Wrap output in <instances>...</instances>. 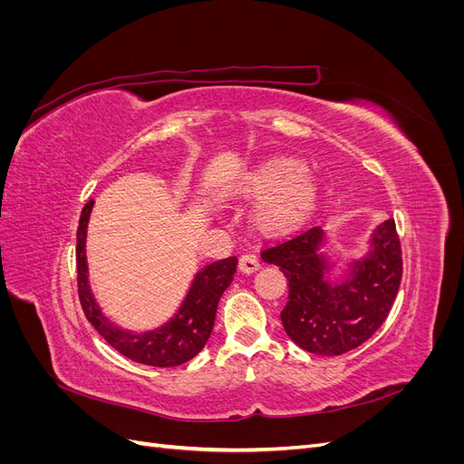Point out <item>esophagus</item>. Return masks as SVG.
<instances>
[{
  "label": "esophagus",
  "instance_id": "esophagus-1",
  "mask_svg": "<svg viewBox=\"0 0 464 464\" xmlns=\"http://www.w3.org/2000/svg\"><path fill=\"white\" fill-rule=\"evenodd\" d=\"M259 259H257V256L256 254H244L242 257H240V271L242 273H246V275H249V273H256L257 269H259Z\"/></svg>",
  "mask_w": 464,
  "mask_h": 464
}]
</instances>
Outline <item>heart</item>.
Instances as JSON below:
<instances>
[{
    "label": "heart",
    "mask_w": 464,
    "mask_h": 464,
    "mask_svg": "<svg viewBox=\"0 0 464 464\" xmlns=\"http://www.w3.org/2000/svg\"><path fill=\"white\" fill-rule=\"evenodd\" d=\"M240 198L263 203L256 213V222L266 236H285L302 227L317 203L319 186L315 176L304 164L275 157L261 162L236 186Z\"/></svg>",
    "instance_id": "1"
}]
</instances>
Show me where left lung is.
Returning a JSON list of instances; mask_svg holds the SVG:
<instances>
[{"mask_svg":"<svg viewBox=\"0 0 464 464\" xmlns=\"http://www.w3.org/2000/svg\"><path fill=\"white\" fill-rule=\"evenodd\" d=\"M325 234L319 227L265 247L261 257L280 266L288 302L280 312L290 339L305 353L341 356L366 343L383 325L402 278V251L395 220L379 224L372 251L353 263L344 283H329V263L317 254Z\"/></svg>","mask_w":464,"mask_h":464,"instance_id":"1","label":"left lung"}]
</instances>
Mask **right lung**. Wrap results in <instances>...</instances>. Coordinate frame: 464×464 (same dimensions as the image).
I'll return each mask as SVG.
<instances>
[{
    "mask_svg": "<svg viewBox=\"0 0 464 464\" xmlns=\"http://www.w3.org/2000/svg\"><path fill=\"white\" fill-rule=\"evenodd\" d=\"M94 201L91 199L81 210L79 228H77V285H79V300L91 325L98 334L120 354L133 362L145 363L154 368H174L189 362L198 356L207 344L210 331L215 325V315L218 300L232 283L237 257H227L207 265L203 271L195 276L188 296L181 304L179 312L172 321H168L157 331H149L143 334H133L116 327L110 323L101 307L96 305L92 292L89 288L87 276V256H85V240H87V224Z\"/></svg>",
    "mask_w": 464,
    "mask_h": 464,
    "instance_id": "obj_1",
    "label": "right lung"
}]
</instances>
